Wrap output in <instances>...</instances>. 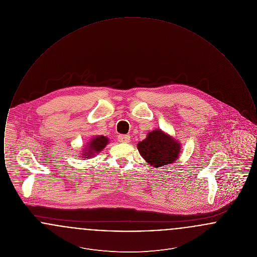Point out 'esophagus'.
<instances>
[{
  "mask_svg": "<svg viewBox=\"0 0 257 257\" xmlns=\"http://www.w3.org/2000/svg\"><path fill=\"white\" fill-rule=\"evenodd\" d=\"M117 141L119 143H130V137L128 135H119L117 137Z\"/></svg>",
  "mask_w": 257,
  "mask_h": 257,
  "instance_id": "obj_1",
  "label": "esophagus"
}]
</instances>
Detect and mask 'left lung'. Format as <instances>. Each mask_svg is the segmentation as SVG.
Listing matches in <instances>:
<instances>
[{"label":"left lung","instance_id":"obj_1","mask_svg":"<svg viewBox=\"0 0 257 257\" xmlns=\"http://www.w3.org/2000/svg\"><path fill=\"white\" fill-rule=\"evenodd\" d=\"M137 147L147 164L156 169L174 163L181 152V144L161 129L149 132Z\"/></svg>","mask_w":257,"mask_h":257}]
</instances>
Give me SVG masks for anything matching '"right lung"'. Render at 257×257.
I'll return each instance as SVG.
<instances>
[{
	"label": "right lung",
	"mask_w": 257,
	"mask_h": 257,
	"mask_svg": "<svg viewBox=\"0 0 257 257\" xmlns=\"http://www.w3.org/2000/svg\"><path fill=\"white\" fill-rule=\"evenodd\" d=\"M109 144V139L105 136H94L91 138L86 147L83 150L81 158L90 159L91 157L95 156L99 152H101L105 147Z\"/></svg>",
	"instance_id": "1"
}]
</instances>
